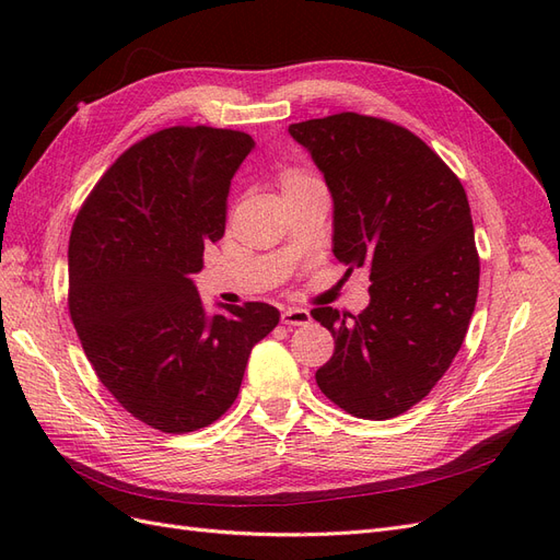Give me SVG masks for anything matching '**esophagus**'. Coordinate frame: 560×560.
Segmentation results:
<instances>
[{"mask_svg": "<svg viewBox=\"0 0 560 560\" xmlns=\"http://www.w3.org/2000/svg\"><path fill=\"white\" fill-rule=\"evenodd\" d=\"M311 319L313 317L306 308H284L282 311V325H287V327H303V325H308Z\"/></svg>", "mask_w": 560, "mask_h": 560, "instance_id": "34e87169", "label": "esophagus"}]
</instances>
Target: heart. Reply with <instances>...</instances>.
<instances>
[{
	"label": "heart",
	"mask_w": 560,
	"mask_h": 560,
	"mask_svg": "<svg viewBox=\"0 0 560 560\" xmlns=\"http://www.w3.org/2000/svg\"><path fill=\"white\" fill-rule=\"evenodd\" d=\"M306 182H311V179L299 175V173H284L282 179H280L282 191H284V189H292V186H299V184H306Z\"/></svg>",
	"instance_id": "heart-1"
}]
</instances>
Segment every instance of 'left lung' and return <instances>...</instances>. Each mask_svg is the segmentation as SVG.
Here are the masks:
<instances>
[{
  "mask_svg": "<svg viewBox=\"0 0 560 560\" xmlns=\"http://www.w3.org/2000/svg\"><path fill=\"white\" fill-rule=\"evenodd\" d=\"M334 200V257L369 268L360 315L315 308L334 336L315 381L336 406L387 420L428 397L460 350L479 294L467 194L411 130L354 112L290 126Z\"/></svg>",
  "mask_w": 560,
  "mask_h": 560,
  "instance_id": "8db88e82",
  "label": "left lung"
}]
</instances>
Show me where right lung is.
Listing matches in <instances>:
<instances>
[{
	"label": "right lung",
	"mask_w": 560,
	"mask_h": 560,
	"mask_svg": "<svg viewBox=\"0 0 560 560\" xmlns=\"http://www.w3.org/2000/svg\"><path fill=\"white\" fill-rule=\"evenodd\" d=\"M247 132L175 126L132 144L95 184L70 235V315L97 378L154 430L208 428L238 397L268 303L208 315L194 273L226 229Z\"/></svg>",
	"instance_id": "add662e5"
}]
</instances>
